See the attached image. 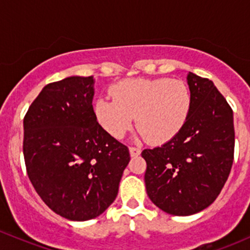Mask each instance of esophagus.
Returning a JSON list of instances; mask_svg holds the SVG:
<instances>
[{
    "mask_svg": "<svg viewBox=\"0 0 250 250\" xmlns=\"http://www.w3.org/2000/svg\"><path fill=\"white\" fill-rule=\"evenodd\" d=\"M129 153L132 157H138L141 153V149L138 147H129Z\"/></svg>",
    "mask_w": 250,
    "mask_h": 250,
    "instance_id": "obj_1",
    "label": "esophagus"
}]
</instances>
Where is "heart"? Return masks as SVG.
Returning a JSON list of instances; mask_svg holds the SVG:
<instances>
[{"mask_svg": "<svg viewBox=\"0 0 250 250\" xmlns=\"http://www.w3.org/2000/svg\"><path fill=\"white\" fill-rule=\"evenodd\" d=\"M110 94L114 101L98 98L93 112L97 122L115 139H122L135 118L136 138L165 144L182 130L190 114V91L181 80L129 79L112 86Z\"/></svg>", "mask_w": 250, "mask_h": 250, "instance_id": "1", "label": "heart"}]
</instances>
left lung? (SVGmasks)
<instances>
[{
  "label": "left lung",
  "instance_id": "obj_1",
  "mask_svg": "<svg viewBox=\"0 0 250 250\" xmlns=\"http://www.w3.org/2000/svg\"><path fill=\"white\" fill-rule=\"evenodd\" d=\"M191 109L180 133L144 149L146 191L158 208L191 215L207 208L224 187L233 162V112L208 79L189 72Z\"/></svg>",
  "mask_w": 250,
  "mask_h": 250
}]
</instances>
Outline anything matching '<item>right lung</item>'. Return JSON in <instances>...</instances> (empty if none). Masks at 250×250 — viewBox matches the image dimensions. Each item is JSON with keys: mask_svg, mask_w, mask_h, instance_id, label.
Listing matches in <instances>:
<instances>
[{"mask_svg": "<svg viewBox=\"0 0 250 250\" xmlns=\"http://www.w3.org/2000/svg\"><path fill=\"white\" fill-rule=\"evenodd\" d=\"M94 78L46 85L23 118V158L42 200L63 218L85 222L116 199L129 149L93 112Z\"/></svg>", "mask_w": 250, "mask_h": 250, "instance_id": "add662e5", "label": "right lung"}]
</instances>
